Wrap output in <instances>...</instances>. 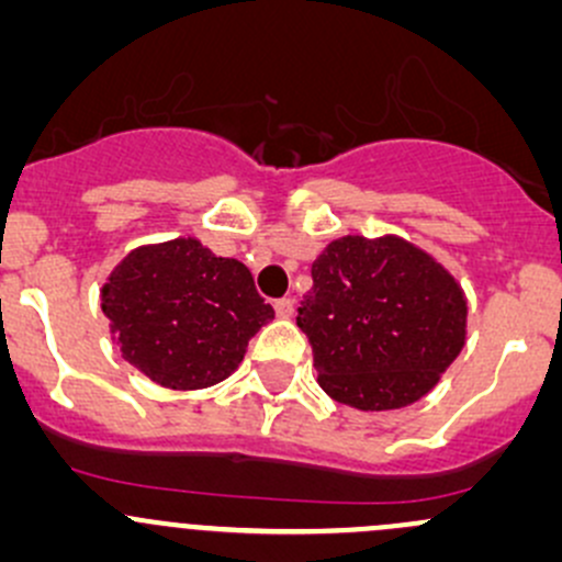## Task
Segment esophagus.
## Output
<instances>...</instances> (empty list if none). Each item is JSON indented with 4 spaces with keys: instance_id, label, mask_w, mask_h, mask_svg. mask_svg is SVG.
I'll use <instances>...</instances> for the list:
<instances>
[{
    "instance_id": "1",
    "label": "esophagus",
    "mask_w": 562,
    "mask_h": 562,
    "mask_svg": "<svg viewBox=\"0 0 562 562\" xmlns=\"http://www.w3.org/2000/svg\"><path fill=\"white\" fill-rule=\"evenodd\" d=\"M274 312H277V317H293L296 304H293L291 299H280V301H274Z\"/></svg>"
}]
</instances>
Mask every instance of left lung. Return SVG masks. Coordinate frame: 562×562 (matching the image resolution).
Instances as JSON below:
<instances>
[{
	"mask_svg": "<svg viewBox=\"0 0 562 562\" xmlns=\"http://www.w3.org/2000/svg\"><path fill=\"white\" fill-rule=\"evenodd\" d=\"M296 323L330 398L401 409L463 350L465 296L445 266L398 236H341L312 263Z\"/></svg>",
	"mask_w": 562,
	"mask_h": 562,
	"instance_id": "8db88e82",
	"label": "left lung"
}]
</instances>
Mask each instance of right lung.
Segmentation results:
<instances>
[{
  "mask_svg": "<svg viewBox=\"0 0 562 562\" xmlns=\"http://www.w3.org/2000/svg\"><path fill=\"white\" fill-rule=\"evenodd\" d=\"M102 312L121 356L172 390L226 380L274 317L245 263L191 236L128 252L102 288Z\"/></svg>",
  "mask_w": 562,
  "mask_h": 562,
  "instance_id": "1",
  "label": "right lung"
}]
</instances>
